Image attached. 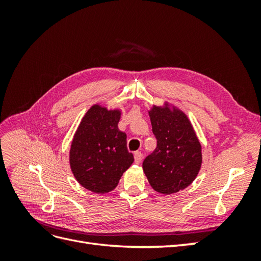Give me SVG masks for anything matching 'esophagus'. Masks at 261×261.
Returning a JSON list of instances; mask_svg holds the SVG:
<instances>
[{"instance_id":"34e87169","label":"esophagus","mask_w":261,"mask_h":261,"mask_svg":"<svg viewBox=\"0 0 261 261\" xmlns=\"http://www.w3.org/2000/svg\"><path fill=\"white\" fill-rule=\"evenodd\" d=\"M134 159H135L136 164H139L141 162V159H143V154H141L140 151H136L134 153Z\"/></svg>"}]
</instances>
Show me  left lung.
I'll use <instances>...</instances> for the list:
<instances>
[{
  "label": "left lung",
  "mask_w": 261,
  "mask_h": 261,
  "mask_svg": "<svg viewBox=\"0 0 261 261\" xmlns=\"http://www.w3.org/2000/svg\"><path fill=\"white\" fill-rule=\"evenodd\" d=\"M148 114L156 148L144 160V173L155 192L177 193L198 175L202 164L201 144L186 113L170 102L152 105Z\"/></svg>",
  "instance_id": "obj_1"
}]
</instances>
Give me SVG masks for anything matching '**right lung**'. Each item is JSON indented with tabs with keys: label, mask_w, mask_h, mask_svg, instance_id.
<instances>
[{
	"label": "right lung",
	"mask_w": 261,
	"mask_h": 261,
	"mask_svg": "<svg viewBox=\"0 0 261 261\" xmlns=\"http://www.w3.org/2000/svg\"><path fill=\"white\" fill-rule=\"evenodd\" d=\"M121 109L96 103L86 112L69 149V167L84 188L97 194L113 191L134 162L126 134L118 129Z\"/></svg>",
	"instance_id": "right-lung-1"
}]
</instances>
